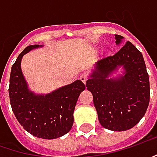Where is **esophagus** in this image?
<instances>
[{
    "label": "esophagus",
    "mask_w": 157,
    "mask_h": 157,
    "mask_svg": "<svg viewBox=\"0 0 157 157\" xmlns=\"http://www.w3.org/2000/svg\"><path fill=\"white\" fill-rule=\"evenodd\" d=\"M79 79H80V80H81V81H82V82H83V83L85 84V83L86 82L87 77H86L85 74H82V75H80V76H79Z\"/></svg>",
    "instance_id": "1"
}]
</instances>
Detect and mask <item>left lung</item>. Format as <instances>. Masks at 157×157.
<instances>
[{"instance_id":"obj_1","label":"left lung","mask_w":157,"mask_h":157,"mask_svg":"<svg viewBox=\"0 0 157 157\" xmlns=\"http://www.w3.org/2000/svg\"><path fill=\"white\" fill-rule=\"evenodd\" d=\"M119 44L123 37L115 35ZM122 66L124 75L109 76ZM86 86L93 95L100 124L107 129L123 131L133 128L145 115L149 104V78L142 53L127 42L113 56L95 63Z\"/></svg>"}]
</instances>
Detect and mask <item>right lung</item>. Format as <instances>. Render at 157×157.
Here are the masks:
<instances>
[{
  "instance_id": "add662e5",
  "label": "right lung",
  "mask_w": 157,
  "mask_h": 157,
  "mask_svg": "<svg viewBox=\"0 0 157 157\" xmlns=\"http://www.w3.org/2000/svg\"><path fill=\"white\" fill-rule=\"evenodd\" d=\"M40 45H29L11 67L9 95L13 113L20 125L35 137L53 140L68 133L73 125V113L86 86L80 80L60 87L47 95H36L28 89L21 71L24 54Z\"/></svg>"
}]
</instances>
